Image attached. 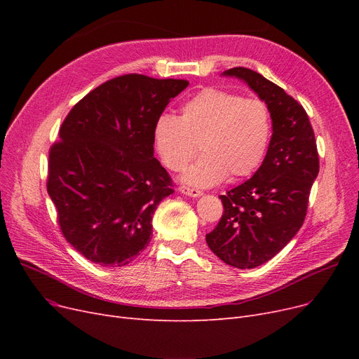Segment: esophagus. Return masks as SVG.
<instances>
[{"label":"esophagus","instance_id":"1","mask_svg":"<svg viewBox=\"0 0 359 359\" xmlns=\"http://www.w3.org/2000/svg\"><path fill=\"white\" fill-rule=\"evenodd\" d=\"M179 192L186 195V196H191V198H199L202 195L201 191L194 189V187H187V186H180L179 187Z\"/></svg>","mask_w":359,"mask_h":359}]
</instances>
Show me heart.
Here are the masks:
<instances>
[{
	"instance_id": "1",
	"label": "heart",
	"mask_w": 359,
	"mask_h": 359,
	"mask_svg": "<svg viewBox=\"0 0 359 359\" xmlns=\"http://www.w3.org/2000/svg\"><path fill=\"white\" fill-rule=\"evenodd\" d=\"M272 135L268 106L221 88H203L182 107V116L163 113L154 123V147L163 164L182 172L199 149L202 156L183 180L210 187L250 176L262 164Z\"/></svg>"
}]
</instances>
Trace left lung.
I'll return each mask as SVG.
<instances>
[{"label":"left lung","instance_id":"1","mask_svg":"<svg viewBox=\"0 0 359 359\" xmlns=\"http://www.w3.org/2000/svg\"><path fill=\"white\" fill-rule=\"evenodd\" d=\"M221 75L248 84L265 102L272 119L265 160L249 180L219 196L222 217L206 234L210 249L224 263L252 269L284 249L303 225L318 175V154L304 107L279 86L243 67Z\"/></svg>","mask_w":359,"mask_h":359}]
</instances>
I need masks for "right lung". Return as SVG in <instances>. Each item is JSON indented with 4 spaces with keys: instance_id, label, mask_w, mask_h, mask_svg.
Listing matches in <instances>:
<instances>
[{
    "instance_id": "right-lung-1",
    "label": "right lung",
    "mask_w": 359,
    "mask_h": 359,
    "mask_svg": "<svg viewBox=\"0 0 359 359\" xmlns=\"http://www.w3.org/2000/svg\"><path fill=\"white\" fill-rule=\"evenodd\" d=\"M189 83L141 74L116 77L75 104L49 151L48 194L71 246L119 268L153 236L157 205L175 191L154 157V123Z\"/></svg>"
}]
</instances>
